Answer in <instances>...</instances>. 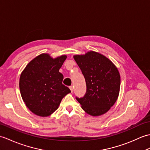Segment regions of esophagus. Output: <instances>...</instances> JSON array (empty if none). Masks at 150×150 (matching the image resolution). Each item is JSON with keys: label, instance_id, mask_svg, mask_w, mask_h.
I'll use <instances>...</instances> for the list:
<instances>
[{"label": "esophagus", "instance_id": "1", "mask_svg": "<svg viewBox=\"0 0 150 150\" xmlns=\"http://www.w3.org/2000/svg\"><path fill=\"white\" fill-rule=\"evenodd\" d=\"M69 88H70V90H71V92H72L73 91H74V88H73L72 86H69Z\"/></svg>", "mask_w": 150, "mask_h": 150}]
</instances>
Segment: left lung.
<instances>
[{
	"instance_id": "1",
	"label": "left lung",
	"mask_w": 150,
	"mask_h": 150,
	"mask_svg": "<svg viewBox=\"0 0 150 150\" xmlns=\"http://www.w3.org/2000/svg\"><path fill=\"white\" fill-rule=\"evenodd\" d=\"M74 59L84 76L86 85L85 96L76 97V99L89 115L105 114L118 98L121 85L118 69L108 58L94 51L75 55Z\"/></svg>"
}]
</instances>
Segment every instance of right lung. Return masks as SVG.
Listing matches in <instances>:
<instances>
[{
  "instance_id": "add662e5",
  "label": "right lung",
  "mask_w": 150,
  "mask_h": 150,
  "mask_svg": "<svg viewBox=\"0 0 150 150\" xmlns=\"http://www.w3.org/2000/svg\"><path fill=\"white\" fill-rule=\"evenodd\" d=\"M67 58L62 55L53 59L42 54L30 62L20 77L19 87L23 101L35 114L47 117L58 109L63 98L71 92L62 84L59 72Z\"/></svg>"
}]
</instances>
